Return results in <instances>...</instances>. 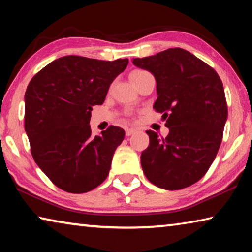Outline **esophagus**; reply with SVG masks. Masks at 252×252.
Returning <instances> with one entry per match:
<instances>
[{
	"instance_id": "esophagus-1",
	"label": "esophagus",
	"mask_w": 252,
	"mask_h": 252,
	"mask_svg": "<svg viewBox=\"0 0 252 252\" xmlns=\"http://www.w3.org/2000/svg\"><path fill=\"white\" fill-rule=\"evenodd\" d=\"M134 132H135V129H133V127H127V129L126 130V134L129 136L131 134H133Z\"/></svg>"
}]
</instances>
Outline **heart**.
<instances>
[{"instance_id":"b5f03b06","label":"heart","mask_w":252,"mask_h":252,"mask_svg":"<svg viewBox=\"0 0 252 252\" xmlns=\"http://www.w3.org/2000/svg\"><path fill=\"white\" fill-rule=\"evenodd\" d=\"M143 72H146V71H143V70H134V71H132V72H131L130 76H133V75H136V74L143 73Z\"/></svg>"}]
</instances>
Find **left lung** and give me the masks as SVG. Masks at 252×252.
Segmentation results:
<instances>
[{"mask_svg":"<svg viewBox=\"0 0 252 252\" xmlns=\"http://www.w3.org/2000/svg\"><path fill=\"white\" fill-rule=\"evenodd\" d=\"M132 62L155 75L158 99L153 108L167 119L170 130L165 138L147 131L150 143L141 153L144 174L162 189L193 185L207 173L222 141L228 106L220 76L180 48Z\"/></svg>","mask_w":252,"mask_h":252,"instance_id":"1","label":"left lung"}]
</instances>
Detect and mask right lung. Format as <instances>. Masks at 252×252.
Instances as JSON below:
<instances>
[{"mask_svg":"<svg viewBox=\"0 0 252 252\" xmlns=\"http://www.w3.org/2000/svg\"><path fill=\"white\" fill-rule=\"evenodd\" d=\"M129 60L102 61L79 55L54 60L33 76L25 92L24 127L34 161L53 185L84 193L108 177L120 126L91 135V110L104 102L110 84Z\"/></svg>","mask_w":252,"mask_h":252,"instance_id":"right-lung-1","label":"right lung"}]
</instances>
